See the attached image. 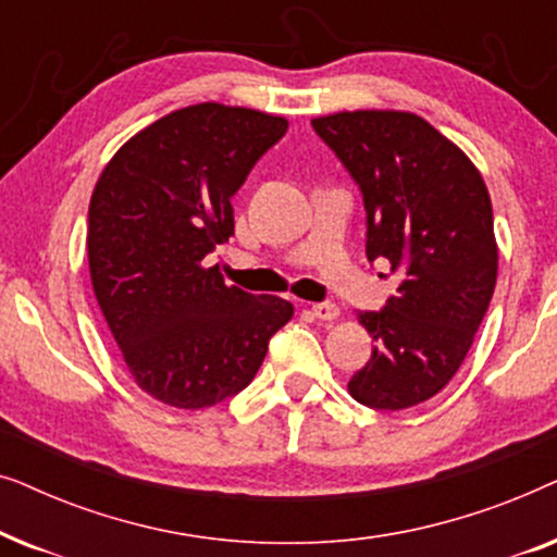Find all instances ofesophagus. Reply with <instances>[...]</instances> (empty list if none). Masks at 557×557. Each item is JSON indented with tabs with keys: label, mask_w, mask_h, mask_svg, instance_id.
Here are the masks:
<instances>
[{
	"label": "esophagus",
	"mask_w": 557,
	"mask_h": 557,
	"mask_svg": "<svg viewBox=\"0 0 557 557\" xmlns=\"http://www.w3.org/2000/svg\"><path fill=\"white\" fill-rule=\"evenodd\" d=\"M311 314L322 319V322H334V319L339 317V307L332 301H319V304H311Z\"/></svg>",
	"instance_id": "1"
}]
</instances>
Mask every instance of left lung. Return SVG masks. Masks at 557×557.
Listing matches in <instances>:
<instances>
[{
    "label": "left lung",
    "instance_id": "left-lung-1",
    "mask_svg": "<svg viewBox=\"0 0 557 557\" xmlns=\"http://www.w3.org/2000/svg\"><path fill=\"white\" fill-rule=\"evenodd\" d=\"M362 189L368 258L403 281L383 311L357 319L375 339L347 391L362 406L403 410L444 391L490 309L499 250L482 172L410 111L311 119Z\"/></svg>",
    "mask_w": 557,
    "mask_h": 557
}]
</instances>
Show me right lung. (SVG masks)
<instances>
[{
	"label": "right lung",
	"instance_id": "add662e5",
	"mask_svg": "<svg viewBox=\"0 0 557 557\" xmlns=\"http://www.w3.org/2000/svg\"><path fill=\"white\" fill-rule=\"evenodd\" d=\"M286 128L273 113L195 103L134 134L96 182L86 246L98 307L134 383L164 406L240 393L294 317L292 301L208 265L233 235L231 197Z\"/></svg>",
	"mask_w": 557,
	"mask_h": 557
}]
</instances>
